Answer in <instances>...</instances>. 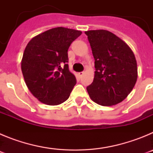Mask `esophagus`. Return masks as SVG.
Here are the masks:
<instances>
[{"label": "esophagus", "instance_id": "34e87169", "mask_svg": "<svg viewBox=\"0 0 153 153\" xmlns=\"http://www.w3.org/2000/svg\"><path fill=\"white\" fill-rule=\"evenodd\" d=\"M83 74H84V73H83V72H79V73H77V76H78V77H79V78H80L81 76H82L83 75Z\"/></svg>", "mask_w": 153, "mask_h": 153}]
</instances>
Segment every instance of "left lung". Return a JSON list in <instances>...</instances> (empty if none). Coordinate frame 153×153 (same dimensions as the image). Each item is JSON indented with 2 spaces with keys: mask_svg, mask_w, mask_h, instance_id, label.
I'll list each match as a JSON object with an SVG mask.
<instances>
[{
  "mask_svg": "<svg viewBox=\"0 0 153 153\" xmlns=\"http://www.w3.org/2000/svg\"><path fill=\"white\" fill-rule=\"evenodd\" d=\"M95 60L93 83L86 87L96 103L110 106L122 102L137 80V63L130 47L106 30L85 31Z\"/></svg>",
  "mask_w": 153,
  "mask_h": 153,
  "instance_id": "obj_1",
  "label": "left lung"
}]
</instances>
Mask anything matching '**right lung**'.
Here are the masks:
<instances>
[{"instance_id": "right-lung-1", "label": "right lung", "mask_w": 153, "mask_h": 153, "mask_svg": "<svg viewBox=\"0 0 153 153\" xmlns=\"http://www.w3.org/2000/svg\"><path fill=\"white\" fill-rule=\"evenodd\" d=\"M82 32L60 27L29 41L21 60L24 81L40 102L56 106L67 100L76 80L68 68V48Z\"/></svg>"}]
</instances>
